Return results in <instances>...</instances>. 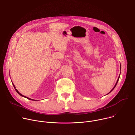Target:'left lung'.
<instances>
[{"instance_id":"8db88e82","label":"left lung","mask_w":135,"mask_h":135,"mask_svg":"<svg viewBox=\"0 0 135 135\" xmlns=\"http://www.w3.org/2000/svg\"><path fill=\"white\" fill-rule=\"evenodd\" d=\"M120 70H121V64H120ZM120 73H121V72H120ZM120 75H119V78H118V80H117V83H116V84H115V86H114V87L112 88V90H111V91H110L108 94H109V93H111V91H112L114 89V88H115V86H117V84H118V81H119V78H120Z\"/></svg>"}]
</instances>
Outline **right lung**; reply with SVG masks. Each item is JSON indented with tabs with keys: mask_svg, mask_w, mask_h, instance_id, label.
I'll use <instances>...</instances> for the list:
<instances>
[{
	"mask_svg": "<svg viewBox=\"0 0 135 135\" xmlns=\"http://www.w3.org/2000/svg\"><path fill=\"white\" fill-rule=\"evenodd\" d=\"M10 75V74H9ZM12 84H13V86H14V88H15V90H16V91L20 95V96H22V97H25V98H27V99H30V100H34V99H31V98H29V97H26V96H24V95H22L21 93H20L19 92H18V91L17 90V89H16V87H15V85L13 84V82L12 81Z\"/></svg>",
	"mask_w": 135,
	"mask_h": 135,
	"instance_id": "add662e5",
	"label": "right lung"
}]
</instances>
